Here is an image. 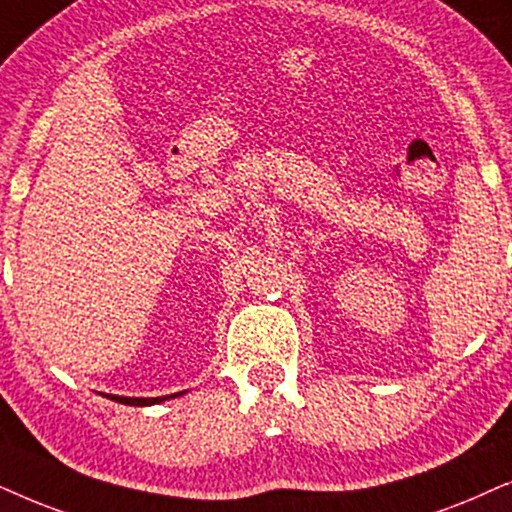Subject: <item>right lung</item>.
I'll list each match as a JSON object with an SVG mask.
<instances>
[{
	"instance_id": "add662e5",
	"label": "right lung",
	"mask_w": 512,
	"mask_h": 512,
	"mask_svg": "<svg viewBox=\"0 0 512 512\" xmlns=\"http://www.w3.org/2000/svg\"><path fill=\"white\" fill-rule=\"evenodd\" d=\"M175 395H180V393H173V395H163V398H121V395H109V398H112V400H117V403H124V405H138V407H145V405L163 403V400H168V398H175Z\"/></svg>"
}]
</instances>
